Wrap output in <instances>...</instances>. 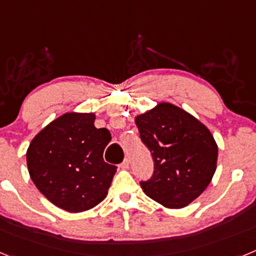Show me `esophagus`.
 <instances>
[{
    "instance_id": "obj_1",
    "label": "esophagus",
    "mask_w": 256,
    "mask_h": 256,
    "mask_svg": "<svg viewBox=\"0 0 256 256\" xmlns=\"http://www.w3.org/2000/svg\"><path fill=\"white\" fill-rule=\"evenodd\" d=\"M120 168L122 169H128V168H130V162H128V160H126V159L124 160V162L120 164Z\"/></svg>"
}]
</instances>
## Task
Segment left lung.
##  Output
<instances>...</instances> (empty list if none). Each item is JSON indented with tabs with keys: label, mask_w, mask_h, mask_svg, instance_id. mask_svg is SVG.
<instances>
[{
	"label": "left lung",
	"mask_w": 256,
	"mask_h": 256,
	"mask_svg": "<svg viewBox=\"0 0 256 256\" xmlns=\"http://www.w3.org/2000/svg\"><path fill=\"white\" fill-rule=\"evenodd\" d=\"M154 159L144 192L169 209H180L205 191L216 173L218 144L204 124L183 108L159 102L134 119Z\"/></svg>",
	"instance_id": "left-lung-1"
}]
</instances>
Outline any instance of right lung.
Returning a JSON list of instances; mask_svg holds the SVG:
<instances>
[{"instance_id": "1", "label": "right lung", "mask_w": 256, "mask_h": 256, "mask_svg": "<svg viewBox=\"0 0 256 256\" xmlns=\"http://www.w3.org/2000/svg\"><path fill=\"white\" fill-rule=\"evenodd\" d=\"M94 112H65L37 133L26 150L29 176L47 200L69 212L96 206L108 195L116 166L104 162L112 141Z\"/></svg>"}]
</instances>
